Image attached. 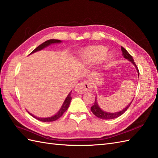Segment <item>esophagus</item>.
I'll list each match as a JSON object with an SVG mask.
<instances>
[{"label": "esophagus", "instance_id": "1", "mask_svg": "<svg viewBox=\"0 0 158 158\" xmlns=\"http://www.w3.org/2000/svg\"><path fill=\"white\" fill-rule=\"evenodd\" d=\"M75 91H77L78 94H81L85 92H89V91H92V85L89 81H85L78 83L75 86Z\"/></svg>", "mask_w": 158, "mask_h": 158}]
</instances>
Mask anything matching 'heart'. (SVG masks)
<instances>
[{
    "label": "heart",
    "mask_w": 158,
    "mask_h": 158,
    "mask_svg": "<svg viewBox=\"0 0 158 158\" xmlns=\"http://www.w3.org/2000/svg\"><path fill=\"white\" fill-rule=\"evenodd\" d=\"M106 48L102 46H90L85 48L81 52L80 60L83 64L89 65L101 59L103 64L108 61L110 55L106 53Z\"/></svg>",
    "instance_id": "1"
}]
</instances>
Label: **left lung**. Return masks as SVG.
I'll return each instance as SVG.
<instances>
[{
    "label": "left lung",
    "instance_id": "1",
    "mask_svg": "<svg viewBox=\"0 0 158 158\" xmlns=\"http://www.w3.org/2000/svg\"><path fill=\"white\" fill-rule=\"evenodd\" d=\"M121 50H122V52H123V56H124V58H126L129 61H130L132 64H133L135 69H136V70L138 73V79H139V71L137 69V65L135 64L134 60L133 57H132L131 55L127 52V50L125 48H124L123 47L121 46ZM134 99V98H133ZM133 99L132 100L130 103L128 104L125 108L124 109H123L122 110L118 111V112H106L104 111L103 110H102L100 107V106L98 105V99H97V96L96 97V100H95L94 102V104L93 105V106H91V111L93 112L95 116H96L98 118H100L101 119H105V120H109V119H114V118H118L120 116H121L127 111V110L129 108V106H131L132 102L133 101Z\"/></svg>",
    "mask_w": 158,
    "mask_h": 158
}]
</instances>
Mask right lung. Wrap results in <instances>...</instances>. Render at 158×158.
Wrapping results in <instances>:
<instances>
[{
    "label": "right lung",
    "mask_w": 158,
    "mask_h": 158,
    "mask_svg": "<svg viewBox=\"0 0 158 158\" xmlns=\"http://www.w3.org/2000/svg\"><path fill=\"white\" fill-rule=\"evenodd\" d=\"M61 42H62V41H61V40H59L51 39V40H47V41L42 43V44H40V46H38L37 48H35L30 54H29V55L31 54H34L36 52H38V51L42 50L44 48H45L49 46L51 44H60ZM71 92H72V91H71L70 92H69V94H68V96H67V98H65L63 104H62L61 108H60L59 110H58L56 114H55L54 115H53L52 116L47 117V118H40V117H38V116H34V114H31L30 112H28V113L31 116L34 117V118H36L40 121H42V122H52V121L56 120L59 118L60 117L62 114H63L66 112V110H67L68 109L69 105H70L71 101L72 100V98H71Z\"/></svg>",
    "instance_id": "add662e5"
}]
</instances>
